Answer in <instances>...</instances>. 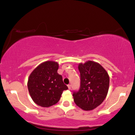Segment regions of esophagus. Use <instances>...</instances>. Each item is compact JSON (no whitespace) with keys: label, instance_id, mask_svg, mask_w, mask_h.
Segmentation results:
<instances>
[{"label":"esophagus","instance_id":"esophagus-1","mask_svg":"<svg viewBox=\"0 0 135 135\" xmlns=\"http://www.w3.org/2000/svg\"><path fill=\"white\" fill-rule=\"evenodd\" d=\"M68 89L69 90H71V85H68Z\"/></svg>","mask_w":135,"mask_h":135}]
</instances>
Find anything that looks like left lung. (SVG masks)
<instances>
[{
    "mask_svg": "<svg viewBox=\"0 0 135 135\" xmlns=\"http://www.w3.org/2000/svg\"><path fill=\"white\" fill-rule=\"evenodd\" d=\"M80 85L73 94L74 101L84 110H91L102 104L107 95L110 78L106 70L97 62L79 64Z\"/></svg>",
    "mask_w": 135,
    "mask_h": 135,
    "instance_id": "obj_1",
    "label": "left lung"
}]
</instances>
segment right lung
<instances>
[{
  "label": "right lung",
  "mask_w": 135,
  "mask_h": 135,
  "mask_svg": "<svg viewBox=\"0 0 135 135\" xmlns=\"http://www.w3.org/2000/svg\"><path fill=\"white\" fill-rule=\"evenodd\" d=\"M59 64L46 61L32 71L28 80V89L32 99L38 105L48 107L57 103L64 90L68 89L62 77L57 73Z\"/></svg>",
  "instance_id": "1"
}]
</instances>
